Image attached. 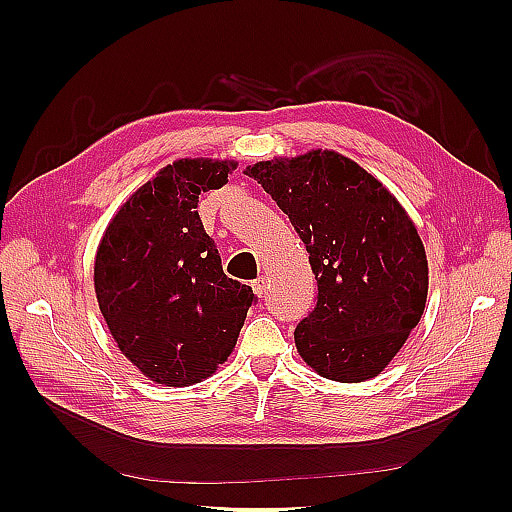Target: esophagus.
Segmentation results:
<instances>
[{"label": "esophagus", "mask_w": 512, "mask_h": 512, "mask_svg": "<svg viewBox=\"0 0 512 512\" xmlns=\"http://www.w3.org/2000/svg\"><path fill=\"white\" fill-rule=\"evenodd\" d=\"M252 288H254V292L258 294V297H262V294L267 292V280H265V277H256V280L252 282Z\"/></svg>", "instance_id": "34e87169"}]
</instances>
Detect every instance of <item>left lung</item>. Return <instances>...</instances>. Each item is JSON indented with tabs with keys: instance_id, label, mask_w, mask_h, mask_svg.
Masks as SVG:
<instances>
[{
	"instance_id": "obj_1",
	"label": "left lung",
	"mask_w": 512,
	"mask_h": 512,
	"mask_svg": "<svg viewBox=\"0 0 512 512\" xmlns=\"http://www.w3.org/2000/svg\"><path fill=\"white\" fill-rule=\"evenodd\" d=\"M299 232L318 280L316 307L294 329L303 361L322 378L378 376L423 316L427 256L406 209L335 151L245 168Z\"/></svg>"
}]
</instances>
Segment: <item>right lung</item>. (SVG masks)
<instances>
[{
  "mask_svg": "<svg viewBox=\"0 0 512 512\" xmlns=\"http://www.w3.org/2000/svg\"><path fill=\"white\" fill-rule=\"evenodd\" d=\"M235 162L177 160L141 185L98 245L94 284L119 350L147 378L190 386L237 344L250 286L222 269L198 218V198L228 183Z\"/></svg>",
  "mask_w": 512,
  "mask_h": 512,
  "instance_id": "obj_1",
  "label": "right lung"
}]
</instances>
